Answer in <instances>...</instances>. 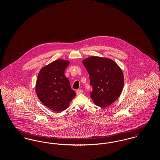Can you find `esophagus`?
<instances>
[{
	"instance_id": "34e87169",
	"label": "esophagus",
	"mask_w": 160,
	"mask_h": 160,
	"mask_svg": "<svg viewBox=\"0 0 160 160\" xmlns=\"http://www.w3.org/2000/svg\"><path fill=\"white\" fill-rule=\"evenodd\" d=\"M83 90H82V89H78L76 91L77 94V95L81 94V93H83Z\"/></svg>"
}]
</instances>
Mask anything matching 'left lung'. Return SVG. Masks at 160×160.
Here are the masks:
<instances>
[{
	"label": "left lung",
	"instance_id": "left-lung-1",
	"mask_svg": "<svg viewBox=\"0 0 160 160\" xmlns=\"http://www.w3.org/2000/svg\"><path fill=\"white\" fill-rule=\"evenodd\" d=\"M90 78L91 99L101 107L111 105L118 98L124 84L122 71L110 59L91 56L83 61Z\"/></svg>",
	"mask_w": 160,
	"mask_h": 160
}]
</instances>
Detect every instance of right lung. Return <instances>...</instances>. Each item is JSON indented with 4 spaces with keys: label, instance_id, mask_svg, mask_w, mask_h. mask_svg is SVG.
<instances>
[{
    "label": "right lung",
    "instance_id": "add662e5",
    "mask_svg": "<svg viewBox=\"0 0 160 160\" xmlns=\"http://www.w3.org/2000/svg\"><path fill=\"white\" fill-rule=\"evenodd\" d=\"M69 64L68 61L56 60L42 67L38 74L35 87L38 98L54 112L66 110L76 95L64 74Z\"/></svg>",
    "mask_w": 160,
    "mask_h": 160
}]
</instances>
